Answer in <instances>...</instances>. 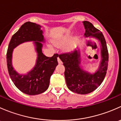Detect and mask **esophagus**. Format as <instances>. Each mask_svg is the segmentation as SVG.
<instances>
[{
    "mask_svg": "<svg viewBox=\"0 0 121 121\" xmlns=\"http://www.w3.org/2000/svg\"><path fill=\"white\" fill-rule=\"evenodd\" d=\"M57 60H58V63H59V64H61L62 61H61V60H60V58H59V57H57Z\"/></svg>",
    "mask_w": 121,
    "mask_h": 121,
    "instance_id": "1",
    "label": "esophagus"
}]
</instances>
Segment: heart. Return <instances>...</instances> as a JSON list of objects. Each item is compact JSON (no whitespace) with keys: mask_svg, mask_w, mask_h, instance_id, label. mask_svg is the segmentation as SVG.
<instances>
[{"mask_svg":"<svg viewBox=\"0 0 121 121\" xmlns=\"http://www.w3.org/2000/svg\"><path fill=\"white\" fill-rule=\"evenodd\" d=\"M69 40V36H65L62 38H60V39H57V40H54L53 42L56 46L60 47V46H63V45H64V44L66 43ZM73 47H74V43L71 42V43H68L67 45H65V46L64 47V48L65 51H69L70 50H71L72 48H73Z\"/></svg>","mask_w":121,"mask_h":121,"instance_id":"1","label":"heart"}]
</instances>
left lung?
<instances>
[{
  "mask_svg": "<svg viewBox=\"0 0 121 121\" xmlns=\"http://www.w3.org/2000/svg\"><path fill=\"white\" fill-rule=\"evenodd\" d=\"M83 24L85 29L84 36L95 37L101 44L102 59L98 70L94 74H90L80 67L79 50H75L59 55V58L65 67L64 75L67 86L70 91L79 94L90 93L101 85L107 74L109 58L107 43L102 32L90 22L84 21Z\"/></svg>",
  "mask_w": 121,
  "mask_h": 121,
  "instance_id": "1",
  "label": "left lung"
}]
</instances>
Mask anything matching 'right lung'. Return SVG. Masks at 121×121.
Here are the masks:
<instances>
[{
	"instance_id": "obj_1",
	"label": "right lung",
	"mask_w": 121,
	"mask_h": 121,
	"mask_svg": "<svg viewBox=\"0 0 121 121\" xmlns=\"http://www.w3.org/2000/svg\"><path fill=\"white\" fill-rule=\"evenodd\" d=\"M40 28V25L35 23H24L12 37L6 54L7 65L10 78L20 91L30 95L40 94L47 90L51 76L58 65V54H54L52 57H48L42 53L43 45L40 42H43L44 40ZM30 41H35L38 53L36 64L26 75H20L12 66V52L13 48L18 45Z\"/></svg>"
}]
</instances>
